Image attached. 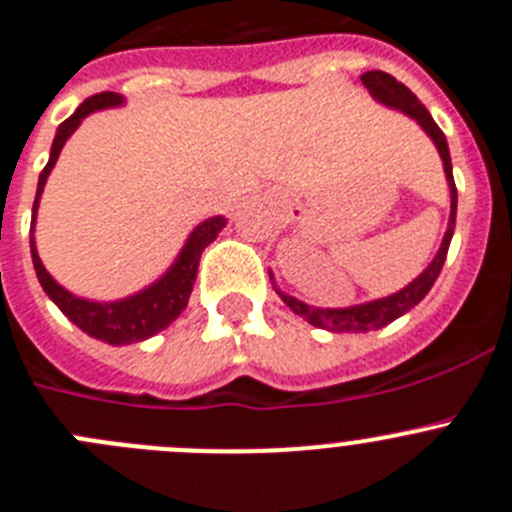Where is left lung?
Masks as SVG:
<instances>
[{
  "label": "left lung",
  "mask_w": 512,
  "mask_h": 512,
  "mask_svg": "<svg viewBox=\"0 0 512 512\" xmlns=\"http://www.w3.org/2000/svg\"><path fill=\"white\" fill-rule=\"evenodd\" d=\"M362 84L370 89V94L375 96L377 101L382 104H388V107L400 109L408 117L416 119L421 124L426 135L434 140V145L439 147V155L444 160V170H446V181H449L451 188V216H449V229L444 234V242H441L439 252H436L434 262L413 280L411 285H405L403 290L393 293L388 298H380V301L372 303H362V306H352V308H313L308 303L298 301L293 296H285L280 293L285 303H288L298 316L308 321L313 326H321V329L336 331V334H342V331H352V334H362V331H372V329H382V326H388L390 321H395L398 316H403L405 311H411L413 306L426 298V293L431 290V285L436 283L439 278L441 267H444L446 252H449V242L451 234H454V222H457V186H454V176H451V155H449V145H446L444 132L439 130V124L434 122V117L428 114V109L423 107L418 96L413 94L411 89L400 81H395L390 73L385 71H367L362 73Z\"/></svg>",
  "instance_id": "8db88e82"
}]
</instances>
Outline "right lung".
I'll return each instance as SVG.
<instances>
[{
    "mask_svg": "<svg viewBox=\"0 0 512 512\" xmlns=\"http://www.w3.org/2000/svg\"><path fill=\"white\" fill-rule=\"evenodd\" d=\"M117 104H122V96L114 94V91L94 94L89 96V99H86L61 127H58L53 147H50V160L43 168V173H40L38 196H35V204H32V224H35V211H38L40 193H43L45 181H48V173L53 170L55 160L61 155L68 137H71L73 130L81 124V119L89 117L91 112L104 107H117ZM224 224L227 222H224L222 216H214V219H206L204 224H199V227L191 232V237H188L186 247H183L181 255H178L176 265L170 267L158 283L145 288L142 293H137V296L124 298V301L94 303L68 293L66 288H61V285L50 278V273L43 267L38 250H35V239H30L32 265H35V273H38L40 285H43V290L50 296V301L61 308L78 329L107 344L142 342V339L158 334V331L165 329L170 321H176L178 316H181V311L188 303V296H191L193 283H196V270H199L201 252L214 242L216 234L224 229Z\"/></svg>",
    "mask_w": 512,
    "mask_h": 512,
    "instance_id": "obj_1",
    "label": "right lung"
}]
</instances>
